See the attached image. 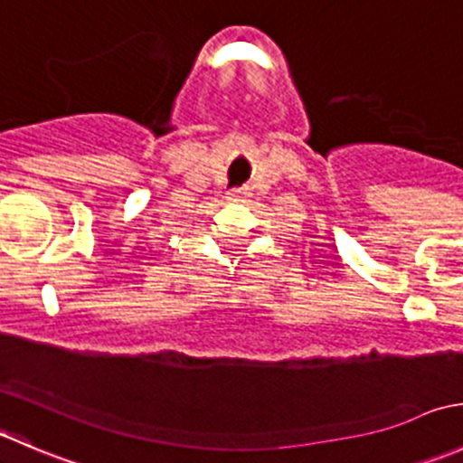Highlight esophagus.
I'll use <instances>...</instances> for the list:
<instances>
[{"label": "esophagus", "mask_w": 463, "mask_h": 463, "mask_svg": "<svg viewBox=\"0 0 463 463\" xmlns=\"http://www.w3.org/2000/svg\"><path fill=\"white\" fill-rule=\"evenodd\" d=\"M246 194V190L244 188H235V190H231V193H228V202H240L241 197H244Z\"/></svg>", "instance_id": "esophagus-1"}]
</instances>
